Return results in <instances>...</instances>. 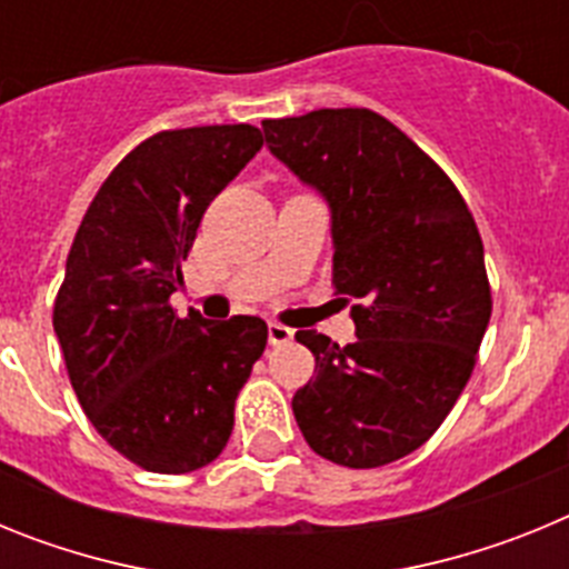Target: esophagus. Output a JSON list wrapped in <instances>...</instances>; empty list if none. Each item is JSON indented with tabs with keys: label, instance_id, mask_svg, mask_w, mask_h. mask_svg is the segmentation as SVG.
Returning a JSON list of instances; mask_svg holds the SVG:
<instances>
[{
	"label": "esophagus",
	"instance_id": "1",
	"mask_svg": "<svg viewBox=\"0 0 569 569\" xmlns=\"http://www.w3.org/2000/svg\"><path fill=\"white\" fill-rule=\"evenodd\" d=\"M293 339V330L284 328V325H279V321H270L268 325V341L270 345H288V341Z\"/></svg>",
	"mask_w": 569,
	"mask_h": 569
}]
</instances>
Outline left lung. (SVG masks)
Returning a JSON list of instances; mask_svg holds the SVG:
<instances>
[{
  "instance_id": "1",
  "label": "left lung",
  "mask_w": 569,
  "mask_h": 569,
  "mask_svg": "<svg viewBox=\"0 0 569 569\" xmlns=\"http://www.w3.org/2000/svg\"><path fill=\"white\" fill-rule=\"evenodd\" d=\"M264 142L330 208L336 293L356 299L353 345L299 330L316 376L293 396L321 459L381 467L439 430L490 321L485 244L445 170L367 108L261 122Z\"/></svg>"
}]
</instances>
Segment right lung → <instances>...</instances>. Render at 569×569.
Instances as JSON below:
<instances>
[{
  "mask_svg": "<svg viewBox=\"0 0 569 569\" xmlns=\"http://www.w3.org/2000/svg\"><path fill=\"white\" fill-rule=\"evenodd\" d=\"M253 124L162 130L93 196L64 264L53 330L90 425L150 472H193L233 433L236 396L268 345L259 316H176L204 210L259 153Z\"/></svg>",
  "mask_w": 569,
  "mask_h": 569,
  "instance_id": "add662e5",
  "label": "right lung"
}]
</instances>
